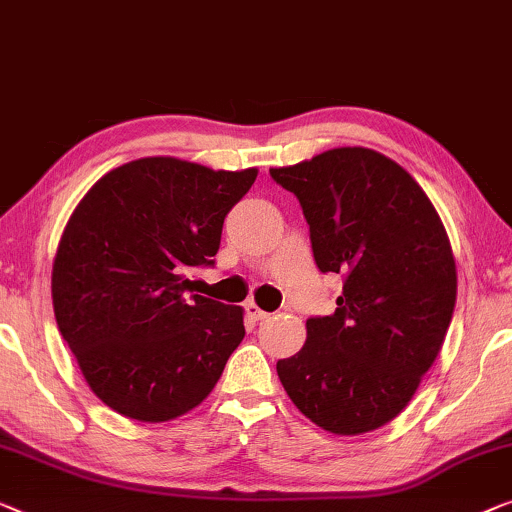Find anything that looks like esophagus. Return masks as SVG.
Returning <instances> with one entry per match:
<instances>
[{
    "label": "esophagus",
    "mask_w": 512,
    "mask_h": 512,
    "mask_svg": "<svg viewBox=\"0 0 512 512\" xmlns=\"http://www.w3.org/2000/svg\"><path fill=\"white\" fill-rule=\"evenodd\" d=\"M244 309H247V314L254 318V321H265V318H270L268 311H263L261 307L256 305V302H247V307H244Z\"/></svg>",
    "instance_id": "obj_1"
}]
</instances>
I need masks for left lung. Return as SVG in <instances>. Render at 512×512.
Listing matches in <instances>:
<instances>
[{
    "label": "left lung",
    "instance_id": "1",
    "mask_svg": "<svg viewBox=\"0 0 512 512\" xmlns=\"http://www.w3.org/2000/svg\"><path fill=\"white\" fill-rule=\"evenodd\" d=\"M270 175L298 196L318 270L344 277L335 314L309 318L279 381L325 432H374L406 409L446 339L457 300L446 226L420 184L369 147Z\"/></svg>",
    "mask_w": 512,
    "mask_h": 512
}]
</instances>
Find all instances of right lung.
Returning a JSON list of instances; mask_svg holds the SVG:
<instances>
[{
  "label": "right lung",
  "mask_w": 512,
  "mask_h": 512,
  "mask_svg": "<svg viewBox=\"0 0 512 512\" xmlns=\"http://www.w3.org/2000/svg\"><path fill=\"white\" fill-rule=\"evenodd\" d=\"M258 168L175 157L113 168L76 205L53 263L64 342L103 404L138 422L175 420L210 395L244 339V309L191 295L221 226Z\"/></svg>",
  "instance_id": "add662e5"
}]
</instances>
